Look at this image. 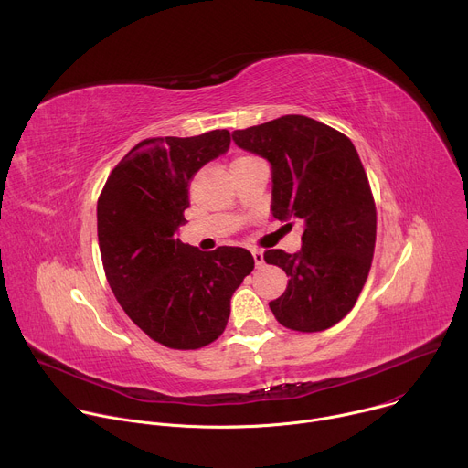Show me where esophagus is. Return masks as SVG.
I'll return each mask as SVG.
<instances>
[{
    "label": "esophagus",
    "mask_w": 468,
    "mask_h": 468,
    "mask_svg": "<svg viewBox=\"0 0 468 468\" xmlns=\"http://www.w3.org/2000/svg\"><path fill=\"white\" fill-rule=\"evenodd\" d=\"M251 255H253V261L257 266H261L264 262V253L261 250H251Z\"/></svg>",
    "instance_id": "obj_1"
}]
</instances>
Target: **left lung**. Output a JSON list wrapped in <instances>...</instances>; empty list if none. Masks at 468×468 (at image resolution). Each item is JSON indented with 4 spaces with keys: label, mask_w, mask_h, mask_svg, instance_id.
I'll use <instances>...</instances> for the list:
<instances>
[{
    "label": "left lung",
    "mask_w": 468,
    "mask_h": 468,
    "mask_svg": "<svg viewBox=\"0 0 468 468\" xmlns=\"http://www.w3.org/2000/svg\"><path fill=\"white\" fill-rule=\"evenodd\" d=\"M233 141L271 163L274 218L303 226L298 253L264 251L289 276L285 292L269 303L274 316L305 333L335 325L363 291L376 244V206L356 146L302 114L237 129Z\"/></svg>",
    "instance_id": "8db88e82"
}]
</instances>
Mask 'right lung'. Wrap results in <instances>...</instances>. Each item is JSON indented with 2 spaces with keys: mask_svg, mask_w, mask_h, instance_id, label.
I'll return each instance as SVG.
<instances>
[{
  "mask_svg": "<svg viewBox=\"0 0 468 468\" xmlns=\"http://www.w3.org/2000/svg\"><path fill=\"white\" fill-rule=\"evenodd\" d=\"M229 143L228 129L146 139L114 166L98 199V242L118 303L150 339L174 350L222 335L231 296L255 264L244 248L202 251L176 237L186 222L190 179Z\"/></svg>",
  "mask_w": 468,
  "mask_h": 468,
  "instance_id": "add662e5",
  "label": "right lung"
}]
</instances>
